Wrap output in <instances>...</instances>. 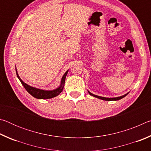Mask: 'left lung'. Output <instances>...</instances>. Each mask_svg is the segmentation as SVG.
<instances>
[{
  "mask_svg": "<svg viewBox=\"0 0 151 151\" xmlns=\"http://www.w3.org/2000/svg\"><path fill=\"white\" fill-rule=\"evenodd\" d=\"M88 93L89 94H90L91 95H92L93 96L96 97V98H97V99H101V100H104V101H118V100H120V99H122V98H124V96H126L127 95V94L129 93H129H127V94H124V95L121 96H119V97H114V98H106V97L100 96H97V95H96V94H93V93H91V92H89L88 91Z\"/></svg>",
  "mask_w": 151,
  "mask_h": 151,
  "instance_id": "8db88e82",
  "label": "left lung"
}]
</instances>
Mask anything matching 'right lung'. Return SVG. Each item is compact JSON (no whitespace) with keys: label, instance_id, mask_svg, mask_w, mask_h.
I'll list each match as a JSON object with an SVG mask.
<instances>
[{"label":"right lung","instance_id":"obj_1","mask_svg":"<svg viewBox=\"0 0 151 151\" xmlns=\"http://www.w3.org/2000/svg\"><path fill=\"white\" fill-rule=\"evenodd\" d=\"M68 71V70H66V73L64 74L62 78H61L60 84L58 87L52 91H46V90H43V89H40V88L33 87V86H30L29 85H27V83H25L24 82L22 81V79L20 78L16 68V73H17V77L20 80V83H22V86H24V88L26 89L28 93H29L30 94H31V95L32 96H34L35 98L39 99H52L53 97L58 96L63 90L64 86H65V78H66V75H67Z\"/></svg>","mask_w":151,"mask_h":151}]
</instances>
